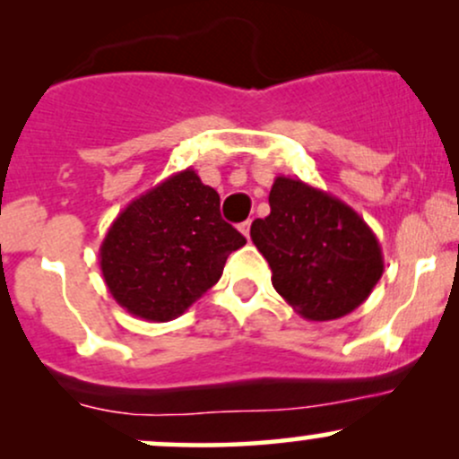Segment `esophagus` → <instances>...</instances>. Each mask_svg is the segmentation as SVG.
Here are the masks:
<instances>
[{
    "instance_id": "esophagus-1",
    "label": "esophagus",
    "mask_w": 459,
    "mask_h": 459,
    "mask_svg": "<svg viewBox=\"0 0 459 459\" xmlns=\"http://www.w3.org/2000/svg\"><path fill=\"white\" fill-rule=\"evenodd\" d=\"M250 224H252V220H246V222H241V224H239L241 235H244L246 239H250Z\"/></svg>"
}]
</instances>
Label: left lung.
I'll list each match as a JSON object with an SVG mask.
<instances>
[{
    "label": "left lung",
    "mask_w": 459,
    "mask_h": 459,
    "mask_svg": "<svg viewBox=\"0 0 459 459\" xmlns=\"http://www.w3.org/2000/svg\"><path fill=\"white\" fill-rule=\"evenodd\" d=\"M270 215L250 237L272 284L298 315L330 321L360 307L382 278L380 241L350 204L291 177H276Z\"/></svg>",
    "instance_id": "8db88e82"
}]
</instances>
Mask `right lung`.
Masks as SVG:
<instances>
[{
    "mask_svg": "<svg viewBox=\"0 0 459 459\" xmlns=\"http://www.w3.org/2000/svg\"><path fill=\"white\" fill-rule=\"evenodd\" d=\"M244 235L220 215V194L186 168L131 200L108 229L103 281L134 317L177 319L207 293Z\"/></svg>",
    "mask_w": 459,
    "mask_h": 459,
    "instance_id": "1",
    "label": "right lung"
}]
</instances>
